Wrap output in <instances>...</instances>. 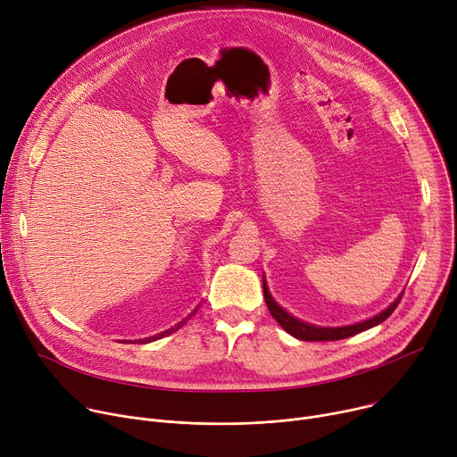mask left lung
Segmentation results:
<instances>
[{
  "label": "left lung",
  "instance_id": "left-lung-1",
  "mask_svg": "<svg viewBox=\"0 0 457 457\" xmlns=\"http://www.w3.org/2000/svg\"><path fill=\"white\" fill-rule=\"evenodd\" d=\"M263 296H265V303L270 311V314L274 317V320L282 326L289 335H293L295 338H300V340H307V342H326V340H342V338H347V337H353L361 331H366L370 328H375L378 326L380 322H384L386 319L390 317V314L397 309L399 302H401V296L388 307L384 309L382 312H378L377 317L370 319V320H364V322H359V324H353V326H345V328H319V326H311V324H305L295 317H291V314L287 311H284L282 307H279L269 289H267V284L263 279Z\"/></svg>",
  "mask_w": 457,
  "mask_h": 457
}]
</instances>
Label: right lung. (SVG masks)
Returning a JSON list of instances; mask_svg holds the SVG:
<instances>
[{
    "label": "right lung",
    "instance_id": "add662e5",
    "mask_svg": "<svg viewBox=\"0 0 457 457\" xmlns=\"http://www.w3.org/2000/svg\"><path fill=\"white\" fill-rule=\"evenodd\" d=\"M183 324H185V320H183V322H179V324H178V326H175V328H170V329H166V331H162V333H159V335H157V337H150V338H145V340H138V342H140V344H143V342H148V340H152V338H159V337H166V335H170V333H171V331H175V329H179V328H181V326H183Z\"/></svg>",
    "mask_w": 457,
    "mask_h": 457
}]
</instances>
